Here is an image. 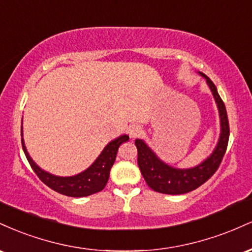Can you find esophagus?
I'll return each mask as SVG.
<instances>
[{
    "instance_id": "obj_1",
    "label": "esophagus",
    "mask_w": 252,
    "mask_h": 252,
    "mask_svg": "<svg viewBox=\"0 0 252 252\" xmlns=\"http://www.w3.org/2000/svg\"><path fill=\"white\" fill-rule=\"evenodd\" d=\"M141 134H142V128H141L140 126H137V124H134V126H131L129 128L130 137L136 138V137H138Z\"/></svg>"
}]
</instances>
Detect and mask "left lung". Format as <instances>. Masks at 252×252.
<instances>
[{
  "label": "left lung",
  "instance_id": "obj_1",
  "mask_svg": "<svg viewBox=\"0 0 252 252\" xmlns=\"http://www.w3.org/2000/svg\"><path fill=\"white\" fill-rule=\"evenodd\" d=\"M201 76L206 79L217 105H218L221 126L219 142L210 158H207L199 166L189 169H178L158 160V156L142 140H136L135 144L137 148L138 167H140L147 185L155 192L163 193V194H184V193L196 189L217 172V169L220 166L225 152H226L228 136H230V126H228L225 104L218 94V91H217L216 85L212 80L205 74L201 73Z\"/></svg>",
  "mask_w": 252,
  "mask_h": 252
}]
</instances>
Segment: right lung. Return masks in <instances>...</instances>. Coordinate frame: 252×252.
<instances>
[{"label":"right lung","instance_id":"1","mask_svg":"<svg viewBox=\"0 0 252 252\" xmlns=\"http://www.w3.org/2000/svg\"><path fill=\"white\" fill-rule=\"evenodd\" d=\"M21 136H22V126H21ZM129 140V136L123 135L111 141L108 146L98 156L97 160L94 161L88 169L84 170L80 174L74 176H68V178H62V176L52 175L45 170L40 169L39 167L34 163L31 156L28 155L27 149L25 147L24 138H21L22 149H24L26 158L31 167L33 168L35 174L39 176V179L43 184L47 185L60 194L74 196V198H80V196H88L94 193L100 192L106 186V182L109 180L110 170H111L112 164L116 160V155L118 148L123 142H126Z\"/></svg>","mask_w":252,"mask_h":252}]
</instances>
